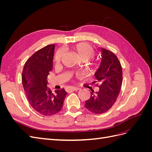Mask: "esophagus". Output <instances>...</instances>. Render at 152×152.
Here are the masks:
<instances>
[{"instance_id": "obj_1", "label": "esophagus", "mask_w": 152, "mask_h": 152, "mask_svg": "<svg viewBox=\"0 0 152 152\" xmlns=\"http://www.w3.org/2000/svg\"><path fill=\"white\" fill-rule=\"evenodd\" d=\"M78 89H79V88L78 87H69V88H68L66 89V91L68 92V91H77Z\"/></svg>"}]
</instances>
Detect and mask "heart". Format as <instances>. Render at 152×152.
Returning <instances> with one entry per match:
<instances>
[{
    "label": "heart",
    "mask_w": 152,
    "mask_h": 152,
    "mask_svg": "<svg viewBox=\"0 0 152 152\" xmlns=\"http://www.w3.org/2000/svg\"><path fill=\"white\" fill-rule=\"evenodd\" d=\"M77 56L80 59L87 60L91 58L95 54L94 49L90 44L86 42H80L77 44L72 47ZM63 55V49H59L54 56V61L56 63H59Z\"/></svg>",
    "instance_id": "1"
}]
</instances>
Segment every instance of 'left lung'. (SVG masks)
I'll use <instances>...</instances> for the list:
<instances>
[{
	"label": "left lung",
	"instance_id": "left-lung-1",
	"mask_svg": "<svg viewBox=\"0 0 152 152\" xmlns=\"http://www.w3.org/2000/svg\"><path fill=\"white\" fill-rule=\"evenodd\" d=\"M102 61L94 73L98 91H92L86 108L95 114L107 112L115 103L122 83V68L116 55L102 48Z\"/></svg>",
	"mask_w": 152,
	"mask_h": 152
}]
</instances>
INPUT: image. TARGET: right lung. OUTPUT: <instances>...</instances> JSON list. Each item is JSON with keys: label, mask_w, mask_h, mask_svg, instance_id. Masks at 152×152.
<instances>
[{"label": "right lung", "mask_w": 152, "mask_h": 152, "mask_svg": "<svg viewBox=\"0 0 152 152\" xmlns=\"http://www.w3.org/2000/svg\"><path fill=\"white\" fill-rule=\"evenodd\" d=\"M54 44L35 52L25 64L22 84L31 106L45 116L56 114L62 108L67 94L64 89L52 92L47 87V77L53 69Z\"/></svg>", "instance_id": "1"}]
</instances>
